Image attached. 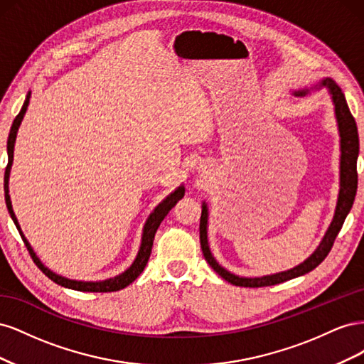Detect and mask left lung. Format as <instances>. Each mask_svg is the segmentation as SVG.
<instances>
[{"label":"left lung","instance_id":"obj_1","mask_svg":"<svg viewBox=\"0 0 364 364\" xmlns=\"http://www.w3.org/2000/svg\"><path fill=\"white\" fill-rule=\"evenodd\" d=\"M326 87L329 95H331V100L334 105V112L337 119V127H338V135H340V191H338V199L336 213L333 217V222L329 225L328 230L325 232V237L322 238L321 245L317 249L308 257L299 266H296L290 270L279 272L274 274H267V277L261 278H243L228 272L225 267L220 266L213 257L211 249L208 245V206L203 202L202 205V217H200V247L203 252V257L208 261L209 266H211L215 273L220 277L226 279L228 282L238 285V287H267V285L281 284L289 279L302 277V274L311 272L316 269L318 264H321L326 255L331 250L334 240L338 235L341 226L346 215L349 214L352 203H354L355 194H357V158H358V150H360V141H358V130L357 123L354 117H352L345 94L341 92L340 86L333 79H323L321 83L314 86V90H322ZM310 92V90H302L296 91V95H305Z\"/></svg>","mask_w":364,"mask_h":364}]
</instances>
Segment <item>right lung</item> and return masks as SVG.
<instances>
[{
	"instance_id": "obj_1",
	"label": "right lung",
	"mask_w": 364,
	"mask_h": 364,
	"mask_svg": "<svg viewBox=\"0 0 364 364\" xmlns=\"http://www.w3.org/2000/svg\"><path fill=\"white\" fill-rule=\"evenodd\" d=\"M30 91L26 97V102L23 105V107H21L19 114L16 115V118L14 119V124H12V129H10V134H9V139H7V155H9V162H7V167H6V173H4V193H6V205H7V209H9V214L10 217H12L14 223L16 225L19 234H21V238H23L26 247L28 249L30 255L33 257V259H35L36 266L46 273V277H48L53 282H56L59 285H62V287H67V289H73V290H77V291H91V293H107V291H118L121 289L127 287L129 284L134 282L139 274L142 273V270H144L146 264L150 258V253H151V247H153V240H155V234L156 230L161 225L162 220L165 218V215H167L171 208L178 203L183 194H185V188L183 185L178 186L170 196H167V199H164L156 208L155 211H153L147 222L144 225V229H142V238H141V246H139V250H138V255L135 258V261L132 262V266L123 272L121 274H118V277H114L111 279H106V281H98V282H87V281H74V279H68V278H63L60 277V274L51 272L48 267H46L42 264V261L36 257L35 250L31 249L30 243L27 241V238L24 237L23 230H21V226L18 223V218L14 213V208H12V202H10V196H9V176H10V168H12V164H14V149H15V141H16V134H18V129L21 126V121H23L24 115H26V111H27V106L30 103Z\"/></svg>"
}]
</instances>
